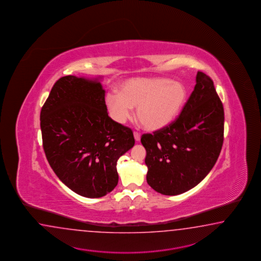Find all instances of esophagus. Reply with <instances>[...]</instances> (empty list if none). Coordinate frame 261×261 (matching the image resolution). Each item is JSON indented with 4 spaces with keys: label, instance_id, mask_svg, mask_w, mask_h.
<instances>
[{
    "label": "esophagus",
    "instance_id": "obj_1",
    "mask_svg": "<svg viewBox=\"0 0 261 261\" xmlns=\"http://www.w3.org/2000/svg\"><path fill=\"white\" fill-rule=\"evenodd\" d=\"M134 138L136 141H139L140 140V134L139 132H134Z\"/></svg>",
    "mask_w": 261,
    "mask_h": 261
}]
</instances>
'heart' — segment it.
<instances>
[{"label":"heart","mask_w":261,"mask_h":261,"mask_svg":"<svg viewBox=\"0 0 261 261\" xmlns=\"http://www.w3.org/2000/svg\"><path fill=\"white\" fill-rule=\"evenodd\" d=\"M187 90L180 82L161 77H140L125 81L118 93L106 96L111 117L120 123L126 122L137 109V120L147 131L167 127L186 104Z\"/></svg>","instance_id":"obj_1"}]
</instances>
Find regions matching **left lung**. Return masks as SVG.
Segmentation results:
<instances>
[{"instance_id": "obj_1", "label": "left lung", "mask_w": 261, "mask_h": 261, "mask_svg": "<svg viewBox=\"0 0 261 261\" xmlns=\"http://www.w3.org/2000/svg\"><path fill=\"white\" fill-rule=\"evenodd\" d=\"M224 108L214 81L197 72L196 85L178 118L167 127L144 134L147 182L166 196L197 186L217 161L224 141Z\"/></svg>"}]
</instances>
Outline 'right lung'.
<instances>
[{
	"label": "right lung",
	"instance_id": "obj_1",
	"mask_svg": "<svg viewBox=\"0 0 261 261\" xmlns=\"http://www.w3.org/2000/svg\"><path fill=\"white\" fill-rule=\"evenodd\" d=\"M43 148L60 180L82 197H104L119 180L117 161L134 144L130 128L108 113L98 79L65 75L40 113Z\"/></svg>",
	"mask_w": 261,
	"mask_h": 261
}]
</instances>
